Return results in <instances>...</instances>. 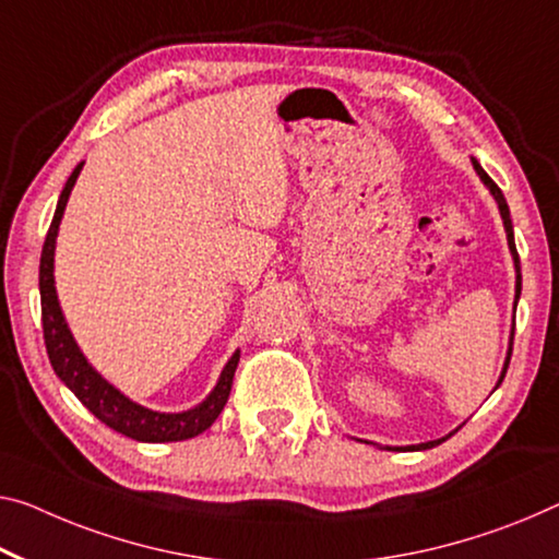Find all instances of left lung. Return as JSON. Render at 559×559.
<instances>
[{
    "instance_id": "obj_1",
    "label": "left lung",
    "mask_w": 559,
    "mask_h": 559,
    "mask_svg": "<svg viewBox=\"0 0 559 559\" xmlns=\"http://www.w3.org/2000/svg\"><path fill=\"white\" fill-rule=\"evenodd\" d=\"M472 165H475V171L479 175V179L489 187V192H492V197L497 200V207H500V214H502V222H504V231H508V245H510V252H512V260H514V270H518V282H514V307H518V299H520V292H522V274H520V257H518V247H514V231H512V219H510V207H508V200H504V194L500 187H497L492 179H489L487 171L479 167L477 159H472ZM512 340H514V328H512V337H510V349H508V359H504V367H502V374L500 380H497V384H502L504 374H508V367H510V357H512ZM457 432V429H454ZM452 435V432H450ZM448 435V437H450ZM448 437H442V440H432V442H423V444H409L407 450H429V448H437V444L448 440Z\"/></svg>"
}]
</instances>
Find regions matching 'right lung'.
Returning <instances> with one entry per match:
<instances>
[{"label": "right lung", "instance_id": "add662e5", "mask_svg": "<svg viewBox=\"0 0 559 559\" xmlns=\"http://www.w3.org/2000/svg\"><path fill=\"white\" fill-rule=\"evenodd\" d=\"M84 162L74 167V171L67 179L62 194H59L55 217L47 231L45 247H41L39 260V295H41V330H45V345L49 362L55 367L59 380L70 388L76 400L87 407L99 423L122 432L124 437H132L136 442H182L190 437L202 435L204 429L212 427L219 412L225 409L231 390V380H235V369L239 362V349L229 357V362L222 369L217 384L210 392V397L187 412H154L142 405H136L130 397L102 377L94 369L87 357L82 355L80 347L72 337L70 328H67L62 307H59L57 289H55V245H57V229L62 222V214L70 200V192L80 177Z\"/></svg>", "mask_w": 559, "mask_h": 559}]
</instances>
